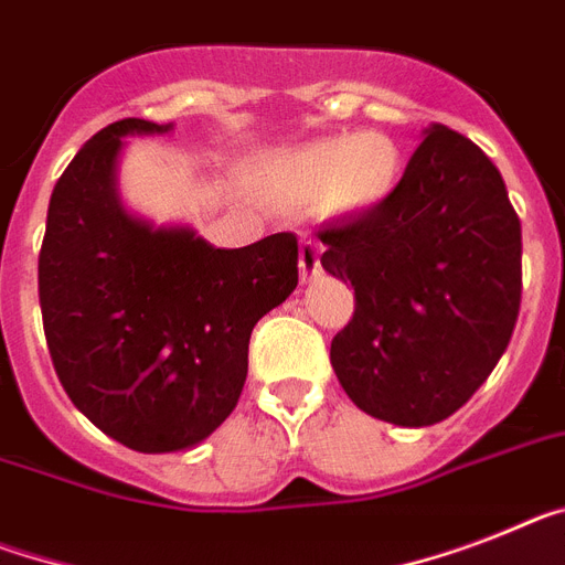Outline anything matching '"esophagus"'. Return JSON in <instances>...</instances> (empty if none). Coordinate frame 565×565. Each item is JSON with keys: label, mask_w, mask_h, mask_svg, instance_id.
I'll return each mask as SVG.
<instances>
[{"label": "esophagus", "mask_w": 565, "mask_h": 565, "mask_svg": "<svg viewBox=\"0 0 565 565\" xmlns=\"http://www.w3.org/2000/svg\"><path fill=\"white\" fill-rule=\"evenodd\" d=\"M298 269L301 281L310 284L321 275V246L316 241H301V255H298Z\"/></svg>", "instance_id": "1"}]
</instances>
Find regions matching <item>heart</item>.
Wrapping results in <instances>:
<instances>
[{
	"label": "heart",
	"instance_id": "obj_1",
	"mask_svg": "<svg viewBox=\"0 0 565 565\" xmlns=\"http://www.w3.org/2000/svg\"><path fill=\"white\" fill-rule=\"evenodd\" d=\"M399 178V149L385 135H339L292 151L269 180L290 203L324 198L333 210L359 212L382 203Z\"/></svg>",
	"mask_w": 565,
	"mask_h": 565
}]
</instances>
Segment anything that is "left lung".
Listing matches in <instances>:
<instances>
[{
  "label": "left lung",
  "instance_id": "obj_1",
  "mask_svg": "<svg viewBox=\"0 0 565 565\" xmlns=\"http://www.w3.org/2000/svg\"><path fill=\"white\" fill-rule=\"evenodd\" d=\"M353 284L330 364L355 407L402 428L448 419L491 376L523 296V235L502 174L443 122L385 201L319 230Z\"/></svg>",
  "mask_w": 565,
  "mask_h": 565
}]
</instances>
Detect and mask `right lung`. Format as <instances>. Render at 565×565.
Segmentation results:
<instances>
[{
	"label": "right lung",
	"mask_w": 565,
	"mask_h": 565,
	"mask_svg": "<svg viewBox=\"0 0 565 565\" xmlns=\"http://www.w3.org/2000/svg\"><path fill=\"white\" fill-rule=\"evenodd\" d=\"M126 117L88 140L56 180L40 253L49 353L68 399L140 454L201 445L238 405L249 335L298 284V241L275 232L215 249L189 226L126 212V135H166Z\"/></svg>",
	"instance_id": "obj_1"
}]
</instances>
